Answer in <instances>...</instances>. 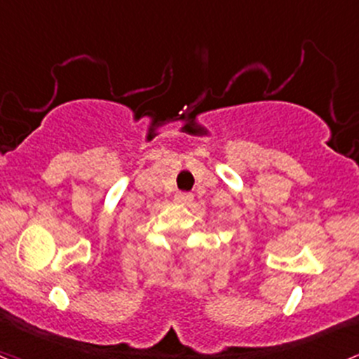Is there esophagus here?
<instances>
[{
  "mask_svg": "<svg viewBox=\"0 0 359 359\" xmlns=\"http://www.w3.org/2000/svg\"><path fill=\"white\" fill-rule=\"evenodd\" d=\"M192 198H194V196H192L191 192H180L179 191L175 194V199H177V201H180V203H191Z\"/></svg>",
  "mask_w": 359,
  "mask_h": 359,
  "instance_id": "esophagus-1",
  "label": "esophagus"
}]
</instances>
